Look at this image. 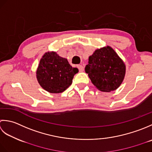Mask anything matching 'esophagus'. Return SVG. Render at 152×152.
<instances>
[{
    "label": "esophagus",
    "mask_w": 152,
    "mask_h": 152,
    "mask_svg": "<svg viewBox=\"0 0 152 152\" xmlns=\"http://www.w3.org/2000/svg\"><path fill=\"white\" fill-rule=\"evenodd\" d=\"M77 68L79 69V71L80 72H83L84 71V67H83L82 65H78L77 66Z\"/></svg>",
    "instance_id": "1"
}]
</instances>
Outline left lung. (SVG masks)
Here are the masks:
<instances>
[{
  "mask_svg": "<svg viewBox=\"0 0 152 152\" xmlns=\"http://www.w3.org/2000/svg\"><path fill=\"white\" fill-rule=\"evenodd\" d=\"M85 72L99 91L111 92L121 85L125 76L126 66L116 52L107 46L96 49L89 56Z\"/></svg>",
  "mask_w": 152,
  "mask_h": 152,
  "instance_id": "8db88e82",
  "label": "left lung"
}]
</instances>
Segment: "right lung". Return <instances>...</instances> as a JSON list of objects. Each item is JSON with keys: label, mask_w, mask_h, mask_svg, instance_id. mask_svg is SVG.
<instances>
[{"label": "right lung", "mask_w": 152, "mask_h": 152, "mask_svg": "<svg viewBox=\"0 0 152 152\" xmlns=\"http://www.w3.org/2000/svg\"><path fill=\"white\" fill-rule=\"evenodd\" d=\"M79 70L56 52H45L39 61L36 77L41 87L50 93H61L72 85Z\"/></svg>", "instance_id": "add662e5"}]
</instances>
